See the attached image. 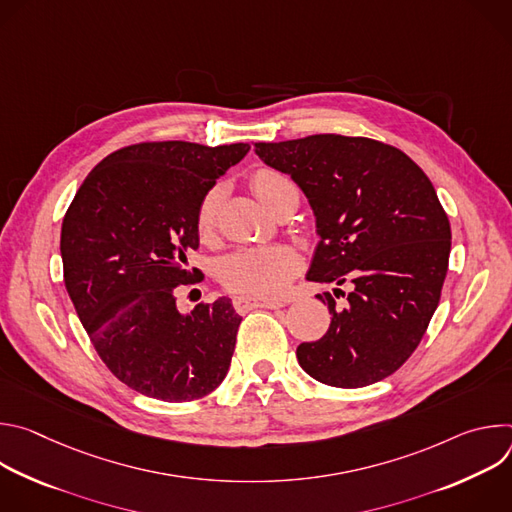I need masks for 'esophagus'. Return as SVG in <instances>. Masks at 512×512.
<instances>
[{
  "label": "esophagus",
  "instance_id": "34e87169",
  "mask_svg": "<svg viewBox=\"0 0 512 512\" xmlns=\"http://www.w3.org/2000/svg\"><path fill=\"white\" fill-rule=\"evenodd\" d=\"M235 308L239 312H247L253 308H269V310H277L283 308L287 302L285 300H277V298H255V296H237L233 300Z\"/></svg>",
  "mask_w": 512,
  "mask_h": 512
}]
</instances>
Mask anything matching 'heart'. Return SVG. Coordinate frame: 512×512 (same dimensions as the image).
I'll return each mask as SVG.
<instances>
[{
	"label": "heart",
	"instance_id": "1",
	"mask_svg": "<svg viewBox=\"0 0 512 512\" xmlns=\"http://www.w3.org/2000/svg\"><path fill=\"white\" fill-rule=\"evenodd\" d=\"M253 192L271 210L279 196L294 186L289 178L275 170H259L251 178ZM221 202V190H210L196 214V229L202 239H208L216 225V210ZM300 269V255L287 245L245 247L227 255L221 263V281L243 296H273Z\"/></svg>",
	"mask_w": 512,
	"mask_h": 512
}]
</instances>
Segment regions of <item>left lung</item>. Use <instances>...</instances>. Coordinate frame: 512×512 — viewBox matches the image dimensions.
Returning <instances> with one entry per match:
<instances>
[{"mask_svg":"<svg viewBox=\"0 0 512 512\" xmlns=\"http://www.w3.org/2000/svg\"><path fill=\"white\" fill-rule=\"evenodd\" d=\"M255 154L291 176L314 212L320 241L306 279L352 283L344 308L330 291L318 296L330 328L298 346L300 367L340 389L383 381L417 348L448 273L452 231L433 184L401 150L369 137L255 143Z\"/></svg>","mask_w":512,"mask_h":512,"instance_id":"left-lung-1","label":"left lung"}]
</instances>
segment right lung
Wrapping results in <instances>:
<instances>
[{
	"label": "right lung",
	"instance_id": "right-lung-1",
	"mask_svg": "<svg viewBox=\"0 0 512 512\" xmlns=\"http://www.w3.org/2000/svg\"><path fill=\"white\" fill-rule=\"evenodd\" d=\"M249 143H137L99 162L68 206L60 233L66 291L109 371L133 391L182 403L229 373L241 316L231 298L192 312L176 287L198 249L202 198Z\"/></svg>",
	"mask_w": 512,
	"mask_h": 512
}]
</instances>
